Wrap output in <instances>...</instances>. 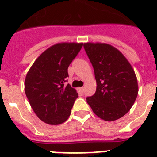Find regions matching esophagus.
Here are the masks:
<instances>
[{
  "mask_svg": "<svg viewBox=\"0 0 157 157\" xmlns=\"http://www.w3.org/2000/svg\"><path fill=\"white\" fill-rule=\"evenodd\" d=\"M78 91H79L81 94H83V92H84V88H83V87L79 88V89H78Z\"/></svg>",
  "mask_w": 157,
  "mask_h": 157,
  "instance_id": "1",
  "label": "esophagus"
}]
</instances>
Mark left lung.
<instances>
[{
	"instance_id": "obj_1",
	"label": "left lung",
	"mask_w": 157,
	"mask_h": 157,
	"mask_svg": "<svg viewBox=\"0 0 157 157\" xmlns=\"http://www.w3.org/2000/svg\"><path fill=\"white\" fill-rule=\"evenodd\" d=\"M84 49L94 71L97 88L86 101L98 117L112 121L123 117L132 106L138 85L132 66L114 47L86 43Z\"/></svg>"
}]
</instances>
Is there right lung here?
Listing matches in <instances>:
<instances>
[{
    "label": "right lung",
    "instance_id": "right-lung-1",
    "mask_svg": "<svg viewBox=\"0 0 157 157\" xmlns=\"http://www.w3.org/2000/svg\"><path fill=\"white\" fill-rule=\"evenodd\" d=\"M82 43H59L39 56L27 74L25 90L37 117L49 124L67 120L78 93L66 86L68 67L80 52Z\"/></svg>",
    "mask_w": 157,
    "mask_h": 157
}]
</instances>
